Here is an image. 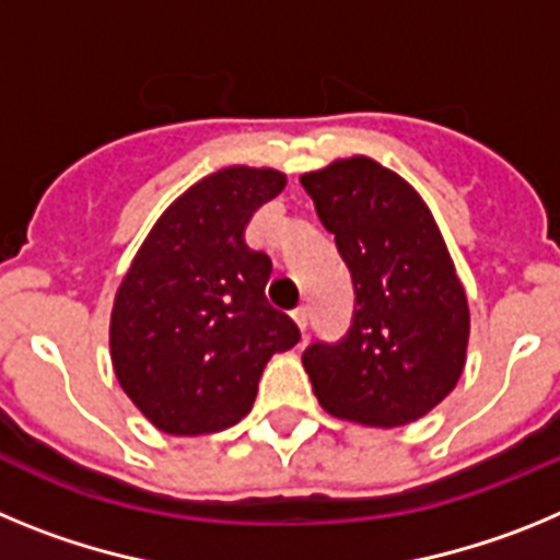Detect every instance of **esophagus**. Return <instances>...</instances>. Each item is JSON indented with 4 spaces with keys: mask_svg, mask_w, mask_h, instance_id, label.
<instances>
[{
    "mask_svg": "<svg viewBox=\"0 0 560 560\" xmlns=\"http://www.w3.org/2000/svg\"><path fill=\"white\" fill-rule=\"evenodd\" d=\"M291 319H294L296 328H300L305 334V328H308V308H305V305L294 308V311H291Z\"/></svg>",
    "mask_w": 560,
    "mask_h": 560,
    "instance_id": "1",
    "label": "esophagus"
}]
</instances>
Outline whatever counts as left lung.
Masks as SVG:
<instances>
[{"instance_id": "left-lung-1", "label": "left lung", "mask_w": 560, "mask_h": 560, "mask_svg": "<svg viewBox=\"0 0 560 560\" xmlns=\"http://www.w3.org/2000/svg\"><path fill=\"white\" fill-rule=\"evenodd\" d=\"M350 269L355 308L339 341L303 353L314 395L336 418L404 427L457 387L468 300L446 241L415 187L368 156L300 176Z\"/></svg>"}]
</instances>
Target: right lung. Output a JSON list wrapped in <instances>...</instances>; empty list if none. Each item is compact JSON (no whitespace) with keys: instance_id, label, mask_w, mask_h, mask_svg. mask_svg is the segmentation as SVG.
<instances>
[{"instance_id":"right-lung-1","label":"right lung","mask_w":560,"mask_h":560,"mask_svg":"<svg viewBox=\"0 0 560 560\" xmlns=\"http://www.w3.org/2000/svg\"><path fill=\"white\" fill-rule=\"evenodd\" d=\"M285 187L271 167H224L182 192L148 232L114 296L112 364L122 393L167 434L235 427L266 361L300 328L266 303L271 260L249 219Z\"/></svg>"}]
</instances>
